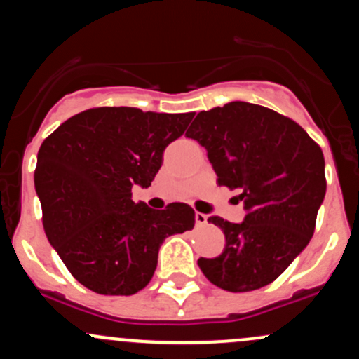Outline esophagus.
Wrapping results in <instances>:
<instances>
[{
    "mask_svg": "<svg viewBox=\"0 0 359 359\" xmlns=\"http://www.w3.org/2000/svg\"><path fill=\"white\" fill-rule=\"evenodd\" d=\"M196 224H198V226H204V224H208V216L203 215V212H196Z\"/></svg>",
    "mask_w": 359,
    "mask_h": 359,
    "instance_id": "34e87169",
    "label": "esophagus"
}]
</instances>
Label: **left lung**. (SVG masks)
<instances>
[{
    "mask_svg": "<svg viewBox=\"0 0 359 359\" xmlns=\"http://www.w3.org/2000/svg\"><path fill=\"white\" fill-rule=\"evenodd\" d=\"M186 135L206 148L219 186L238 189L247 212L242 223L208 219L226 243L218 257L199 259L201 271L233 293L269 285L313 235L327 187L320 147L294 121L249 102L199 112Z\"/></svg>",
    "mask_w": 359,
    "mask_h": 359,
    "instance_id": "left-lung-1",
    "label": "left lung"
}]
</instances>
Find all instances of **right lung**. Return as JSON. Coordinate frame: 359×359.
I'll return each mask as SVG.
<instances>
[{"label": "right lung", "mask_w": 359, "mask_h": 359, "mask_svg": "<svg viewBox=\"0 0 359 359\" xmlns=\"http://www.w3.org/2000/svg\"><path fill=\"white\" fill-rule=\"evenodd\" d=\"M194 114L98 107L76 114L42 143L34 173L50 245L78 283L100 294H135L156 269L170 235L194 228V210L156 211L133 201L149 187L163 151Z\"/></svg>", "instance_id": "obj_1"}]
</instances>
